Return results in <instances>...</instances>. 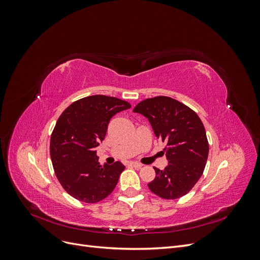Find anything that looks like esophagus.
Segmentation results:
<instances>
[{
	"label": "esophagus",
	"mask_w": 260,
	"mask_h": 260,
	"mask_svg": "<svg viewBox=\"0 0 260 260\" xmlns=\"http://www.w3.org/2000/svg\"><path fill=\"white\" fill-rule=\"evenodd\" d=\"M129 166L135 167V168H141V167L143 166V165L140 164V162H137V161H130V162H129Z\"/></svg>",
	"instance_id": "1"
}]
</instances>
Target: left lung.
I'll list each match as a JSON object with an SVG mask.
<instances>
[{
    "label": "left lung",
    "instance_id": "8db88e82",
    "mask_svg": "<svg viewBox=\"0 0 260 260\" xmlns=\"http://www.w3.org/2000/svg\"><path fill=\"white\" fill-rule=\"evenodd\" d=\"M133 112L143 115L157 139L167 143L168 165L154 168L155 179L147 185L165 200H175L190 192L203 175L208 157L206 131L200 117L180 102L157 96L139 103Z\"/></svg>",
    "mask_w": 260,
    "mask_h": 260
}]
</instances>
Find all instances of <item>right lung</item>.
Listing matches in <instances>:
<instances>
[{
	"label": "right lung",
	"mask_w": 260,
	"mask_h": 260,
	"mask_svg": "<svg viewBox=\"0 0 260 260\" xmlns=\"http://www.w3.org/2000/svg\"><path fill=\"white\" fill-rule=\"evenodd\" d=\"M130 107L119 99L92 95L74 102L59 116L51 136V159L59 183L76 200L96 203L113 192L124 166L120 161L102 166L95 147L113 116Z\"/></svg>",
	"instance_id": "right-lung-1"
}]
</instances>
